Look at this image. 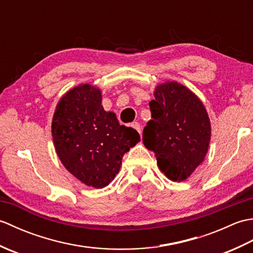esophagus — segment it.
Wrapping results in <instances>:
<instances>
[{"label": "esophagus", "mask_w": 253, "mask_h": 253, "mask_svg": "<svg viewBox=\"0 0 253 253\" xmlns=\"http://www.w3.org/2000/svg\"><path fill=\"white\" fill-rule=\"evenodd\" d=\"M131 127L132 128H135V129L139 132V133H141V128H140V124H139L138 122H133L132 124H131Z\"/></svg>", "instance_id": "1"}]
</instances>
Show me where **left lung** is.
<instances>
[{
  "label": "left lung",
  "mask_w": 253,
  "mask_h": 253,
  "mask_svg": "<svg viewBox=\"0 0 253 253\" xmlns=\"http://www.w3.org/2000/svg\"><path fill=\"white\" fill-rule=\"evenodd\" d=\"M150 102L152 120L143 129V144L155 154L169 179L184 181L200 165L211 140V122L202 101L177 82L160 84Z\"/></svg>",
  "instance_id": "obj_1"
}]
</instances>
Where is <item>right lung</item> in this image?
Masks as SVG:
<instances>
[{
    "mask_svg": "<svg viewBox=\"0 0 253 253\" xmlns=\"http://www.w3.org/2000/svg\"><path fill=\"white\" fill-rule=\"evenodd\" d=\"M52 137L64 168L96 189L115 178L124 154L140 141L136 129L120 125L115 113L104 111L101 90L89 84L68 90L58 101Z\"/></svg>",
    "mask_w": 253,
    "mask_h": 253,
    "instance_id": "right-lung-1",
    "label": "right lung"
}]
</instances>
